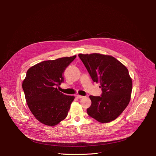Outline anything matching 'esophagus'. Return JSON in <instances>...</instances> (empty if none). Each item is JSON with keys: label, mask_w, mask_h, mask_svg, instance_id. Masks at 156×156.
<instances>
[{"label": "esophagus", "mask_w": 156, "mask_h": 156, "mask_svg": "<svg viewBox=\"0 0 156 156\" xmlns=\"http://www.w3.org/2000/svg\"><path fill=\"white\" fill-rule=\"evenodd\" d=\"M76 97L78 98V99H82V98H83L84 97L82 96V95H76Z\"/></svg>", "instance_id": "obj_1"}]
</instances>
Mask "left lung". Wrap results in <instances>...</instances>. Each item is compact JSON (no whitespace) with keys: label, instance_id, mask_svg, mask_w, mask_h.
Instances as JSON below:
<instances>
[{"label":"left lung","instance_id":"8db88e82","mask_svg":"<svg viewBox=\"0 0 156 156\" xmlns=\"http://www.w3.org/2000/svg\"><path fill=\"white\" fill-rule=\"evenodd\" d=\"M78 56L94 82H99L101 96L90 95L92 101L87 110L88 115L99 122L116 119L128 105L132 90V80L128 69L112 56L100 54Z\"/></svg>","mask_w":156,"mask_h":156}]
</instances>
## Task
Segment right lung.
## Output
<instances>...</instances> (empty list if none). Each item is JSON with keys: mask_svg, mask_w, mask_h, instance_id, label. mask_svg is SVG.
<instances>
[{"mask_svg": "<svg viewBox=\"0 0 156 156\" xmlns=\"http://www.w3.org/2000/svg\"><path fill=\"white\" fill-rule=\"evenodd\" d=\"M62 57L41 62L27 72L22 87L32 114L42 123L55 126L66 118L73 95H66L58 88L64 82V73L76 58Z\"/></svg>", "mask_w": 156, "mask_h": 156, "instance_id": "right-lung-1", "label": "right lung"}]
</instances>
